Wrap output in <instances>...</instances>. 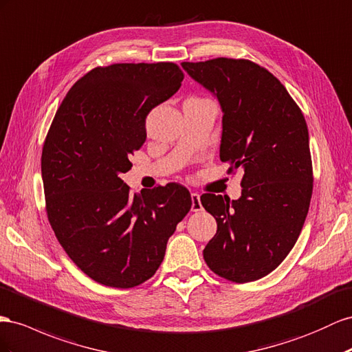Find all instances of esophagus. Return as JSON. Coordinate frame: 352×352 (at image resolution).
<instances>
[{
	"label": "esophagus",
	"mask_w": 352,
	"mask_h": 352,
	"mask_svg": "<svg viewBox=\"0 0 352 352\" xmlns=\"http://www.w3.org/2000/svg\"><path fill=\"white\" fill-rule=\"evenodd\" d=\"M191 201H192V204H191V210L192 212H199L203 208V206H201V199H199V194L198 192H192L191 194Z\"/></svg>",
	"instance_id": "34e87169"
}]
</instances>
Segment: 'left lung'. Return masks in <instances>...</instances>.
Returning <instances> with one entry per match:
<instances>
[{"instance_id": "1", "label": "left lung", "mask_w": 352, "mask_h": 352, "mask_svg": "<svg viewBox=\"0 0 352 352\" xmlns=\"http://www.w3.org/2000/svg\"><path fill=\"white\" fill-rule=\"evenodd\" d=\"M223 112L221 160L244 170L241 197L203 194L217 231L203 250L207 267L234 283L259 280L293 249L312 195V161L303 113L286 87L245 59L184 62Z\"/></svg>"}]
</instances>
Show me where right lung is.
I'll use <instances>...</instances> for the list:
<instances>
[{"mask_svg": "<svg viewBox=\"0 0 352 352\" xmlns=\"http://www.w3.org/2000/svg\"><path fill=\"white\" fill-rule=\"evenodd\" d=\"M182 80L172 62L99 66L72 85L47 133V217L72 262L103 286L130 289L153 277L176 225L191 210L182 185L131 195L121 179L146 139V116Z\"/></svg>", "mask_w": 352, "mask_h": 352, "instance_id": "right-lung-1", "label": "right lung"}]
</instances>
